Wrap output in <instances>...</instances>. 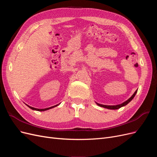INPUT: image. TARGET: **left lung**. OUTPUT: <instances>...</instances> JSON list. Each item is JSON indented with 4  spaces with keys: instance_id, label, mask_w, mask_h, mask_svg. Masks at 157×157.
<instances>
[{
    "instance_id": "left-lung-1",
    "label": "left lung",
    "mask_w": 157,
    "mask_h": 157,
    "mask_svg": "<svg viewBox=\"0 0 157 157\" xmlns=\"http://www.w3.org/2000/svg\"><path fill=\"white\" fill-rule=\"evenodd\" d=\"M137 92V90H136V92L134 93V94H133L132 96L129 99H128V100H126L124 102H123L121 104H118V105H102V104H99V103H96V104L99 107H102L109 109H120L122 107H124V106L126 105L128 103L130 102L133 99V98H134V96H136Z\"/></svg>"
}]
</instances>
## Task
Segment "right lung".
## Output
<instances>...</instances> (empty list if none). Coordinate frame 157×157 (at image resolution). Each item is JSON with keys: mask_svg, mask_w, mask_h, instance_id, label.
I'll use <instances>...</instances> for the list:
<instances>
[{"mask_svg": "<svg viewBox=\"0 0 157 157\" xmlns=\"http://www.w3.org/2000/svg\"><path fill=\"white\" fill-rule=\"evenodd\" d=\"M60 104V103H59ZM59 104H58V105H54V106H52V107H48V108H45V109H37V108H35V107H31V106H29V105H27V104L26 105L29 107L30 109H33V110H35V111H46V110H48V109H52V108H54V107H56V106H58V105H59Z\"/></svg>", "mask_w": 157, "mask_h": 157, "instance_id": "add662e5", "label": "right lung"}]
</instances>
